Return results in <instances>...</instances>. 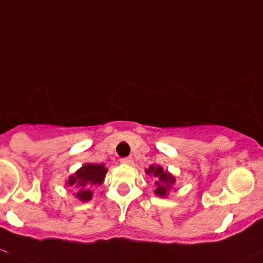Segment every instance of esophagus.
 <instances>
[{
	"instance_id": "34e87169",
	"label": "esophagus",
	"mask_w": 263,
	"mask_h": 263,
	"mask_svg": "<svg viewBox=\"0 0 263 263\" xmlns=\"http://www.w3.org/2000/svg\"><path fill=\"white\" fill-rule=\"evenodd\" d=\"M121 163L132 164V163H134V158H132V157H123V158H121Z\"/></svg>"
}]
</instances>
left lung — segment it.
Listing matches in <instances>:
<instances>
[{
  "instance_id": "obj_1",
  "label": "left lung",
  "mask_w": 263,
  "mask_h": 263,
  "mask_svg": "<svg viewBox=\"0 0 263 263\" xmlns=\"http://www.w3.org/2000/svg\"><path fill=\"white\" fill-rule=\"evenodd\" d=\"M146 174L155 177V195L160 197H166L171 186L176 182L174 176L170 172L163 171L161 166H149V168L146 170Z\"/></svg>"
}]
</instances>
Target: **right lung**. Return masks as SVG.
Segmentation results:
<instances>
[{"instance_id": "1", "label": "right lung", "mask_w": 263, "mask_h": 263, "mask_svg": "<svg viewBox=\"0 0 263 263\" xmlns=\"http://www.w3.org/2000/svg\"><path fill=\"white\" fill-rule=\"evenodd\" d=\"M106 174H107V168L102 163H87L83 164L80 170H77L73 175L70 176V178H68L66 183L68 186H72L79 190L76 193V197L79 200L82 202H87L93 196L91 189L93 186L102 184Z\"/></svg>"}]
</instances>
